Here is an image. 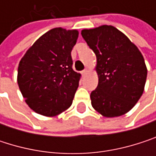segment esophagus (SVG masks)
Here are the masks:
<instances>
[{"label":"esophagus","instance_id":"obj_1","mask_svg":"<svg viewBox=\"0 0 156 156\" xmlns=\"http://www.w3.org/2000/svg\"><path fill=\"white\" fill-rule=\"evenodd\" d=\"M87 73V69H84L83 71H81V74H82L83 76H85Z\"/></svg>","mask_w":156,"mask_h":156}]
</instances>
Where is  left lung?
Returning <instances> with one entry per match:
<instances>
[{
    "label": "left lung",
    "mask_w": 156,
    "mask_h": 156,
    "mask_svg": "<svg viewBox=\"0 0 156 156\" xmlns=\"http://www.w3.org/2000/svg\"><path fill=\"white\" fill-rule=\"evenodd\" d=\"M81 35L97 57L98 85L90 94L92 107L106 117L125 115L144 89L147 69L142 53L110 25L83 30Z\"/></svg>",
    "instance_id": "obj_1"
}]
</instances>
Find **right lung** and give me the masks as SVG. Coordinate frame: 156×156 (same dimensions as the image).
Wrapping results in <instances>:
<instances>
[{
	"instance_id": "add662e5",
	"label": "right lung",
	"mask_w": 156,
	"mask_h": 156,
	"mask_svg": "<svg viewBox=\"0 0 156 156\" xmlns=\"http://www.w3.org/2000/svg\"><path fill=\"white\" fill-rule=\"evenodd\" d=\"M78 37L77 30L52 29L20 59L18 85L27 105L36 113L55 116L71 106L80 78L72 69L71 58Z\"/></svg>"
}]
</instances>
